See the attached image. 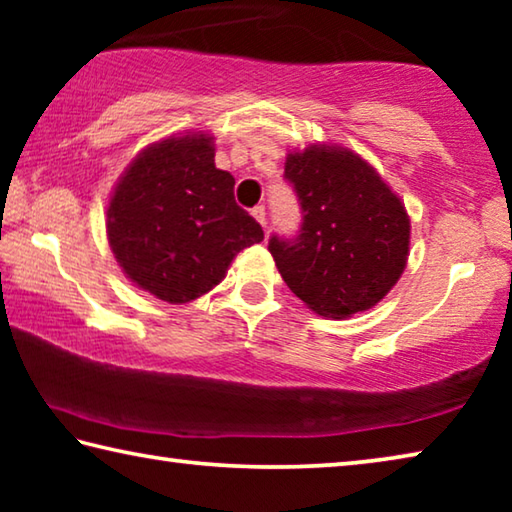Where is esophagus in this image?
I'll return each mask as SVG.
<instances>
[{
	"label": "esophagus",
	"mask_w": 512,
	"mask_h": 512,
	"mask_svg": "<svg viewBox=\"0 0 512 512\" xmlns=\"http://www.w3.org/2000/svg\"><path fill=\"white\" fill-rule=\"evenodd\" d=\"M250 214L255 216V221L262 225V228H266V207L264 205H257V207H253V210H250Z\"/></svg>",
	"instance_id": "esophagus-1"
}]
</instances>
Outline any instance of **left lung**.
I'll use <instances>...</instances> for the list:
<instances>
[{
	"instance_id": "left-lung-1",
	"label": "left lung",
	"mask_w": 512,
	"mask_h": 512,
	"mask_svg": "<svg viewBox=\"0 0 512 512\" xmlns=\"http://www.w3.org/2000/svg\"><path fill=\"white\" fill-rule=\"evenodd\" d=\"M298 196V237L273 235L268 250L287 287L325 318L375 307L409 257L411 223L397 194L357 153L309 146L284 162Z\"/></svg>"
}]
</instances>
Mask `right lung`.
Listing matches in <instances>:
<instances>
[{"mask_svg": "<svg viewBox=\"0 0 512 512\" xmlns=\"http://www.w3.org/2000/svg\"><path fill=\"white\" fill-rule=\"evenodd\" d=\"M106 228L131 282L171 305L201 298L239 250L264 239L203 133L167 137L137 155L112 192Z\"/></svg>", "mask_w": 512, "mask_h": 512, "instance_id": "add662e5", "label": "right lung"}]
</instances>
